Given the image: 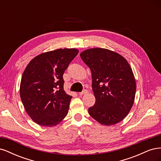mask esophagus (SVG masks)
<instances>
[{
	"label": "esophagus",
	"mask_w": 161,
	"mask_h": 161,
	"mask_svg": "<svg viewBox=\"0 0 161 161\" xmlns=\"http://www.w3.org/2000/svg\"><path fill=\"white\" fill-rule=\"evenodd\" d=\"M88 90H86V89H85V90H83L82 91V92H79V95H85V94H86V93H88Z\"/></svg>",
	"instance_id": "34e87169"
}]
</instances>
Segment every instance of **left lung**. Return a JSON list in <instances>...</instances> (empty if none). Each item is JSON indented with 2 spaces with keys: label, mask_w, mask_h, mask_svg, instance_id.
I'll list each match as a JSON object with an SVG mask.
<instances>
[{
  "label": "left lung",
  "mask_w": 161,
  "mask_h": 161,
  "mask_svg": "<svg viewBox=\"0 0 161 161\" xmlns=\"http://www.w3.org/2000/svg\"><path fill=\"white\" fill-rule=\"evenodd\" d=\"M89 67L95 103L89 114L99 123L111 125L123 120L134 104L136 80L130 64L119 53L92 48L80 54Z\"/></svg>",
  "instance_id": "left-lung-1"
}]
</instances>
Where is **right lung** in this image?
<instances>
[{
	"mask_svg": "<svg viewBox=\"0 0 161 161\" xmlns=\"http://www.w3.org/2000/svg\"><path fill=\"white\" fill-rule=\"evenodd\" d=\"M79 50L58 49L41 53L27 66L20 97L28 115L38 125H56L68 114L72 96L64 90L63 74Z\"/></svg>",
	"mask_w": 161,
	"mask_h": 161,
	"instance_id": "1",
	"label": "right lung"
}]
</instances>
